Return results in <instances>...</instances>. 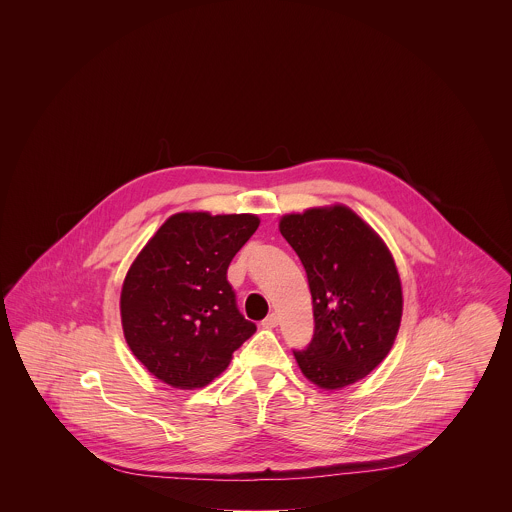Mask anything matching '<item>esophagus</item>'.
I'll use <instances>...</instances> for the list:
<instances>
[{"label": "esophagus", "mask_w": 512, "mask_h": 512, "mask_svg": "<svg viewBox=\"0 0 512 512\" xmlns=\"http://www.w3.org/2000/svg\"><path fill=\"white\" fill-rule=\"evenodd\" d=\"M263 328H274V326H278V317H276V313H270L263 322Z\"/></svg>", "instance_id": "1"}]
</instances>
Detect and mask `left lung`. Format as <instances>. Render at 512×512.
<instances>
[{
  "label": "left lung",
  "mask_w": 512,
  "mask_h": 512,
  "mask_svg": "<svg viewBox=\"0 0 512 512\" xmlns=\"http://www.w3.org/2000/svg\"><path fill=\"white\" fill-rule=\"evenodd\" d=\"M280 232L301 259L313 297L315 334L293 349L301 372L324 390L365 378L390 353L403 293L390 249L343 205L286 215Z\"/></svg>",
  "instance_id": "obj_1"
}]
</instances>
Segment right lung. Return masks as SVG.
I'll return each mask as SVG.
<instances>
[{"instance_id":"add662e5","label":"right lung","mask_w":512,"mask_h":512,"mask_svg":"<svg viewBox=\"0 0 512 512\" xmlns=\"http://www.w3.org/2000/svg\"><path fill=\"white\" fill-rule=\"evenodd\" d=\"M257 226L255 215L178 213L140 251L122 284V330L155 378L203 388L253 336L226 270Z\"/></svg>"}]
</instances>
